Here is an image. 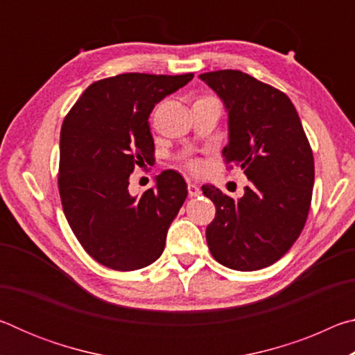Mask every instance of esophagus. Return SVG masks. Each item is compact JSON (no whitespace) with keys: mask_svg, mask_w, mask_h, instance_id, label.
<instances>
[{"mask_svg":"<svg viewBox=\"0 0 355 355\" xmlns=\"http://www.w3.org/2000/svg\"><path fill=\"white\" fill-rule=\"evenodd\" d=\"M188 194L189 197H197L200 194V188L194 183H188Z\"/></svg>","mask_w":355,"mask_h":355,"instance_id":"1","label":"esophagus"}]
</instances>
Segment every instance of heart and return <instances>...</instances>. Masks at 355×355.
Returning <instances> with one entry per match:
<instances>
[{
    "label": "heart",
    "instance_id": "b5f03b06",
    "mask_svg": "<svg viewBox=\"0 0 355 355\" xmlns=\"http://www.w3.org/2000/svg\"><path fill=\"white\" fill-rule=\"evenodd\" d=\"M186 166H188L191 171H199L200 167H202V163H200L199 159L192 158V159H188V161H186Z\"/></svg>",
    "mask_w": 355,
    "mask_h": 355
}]
</instances>
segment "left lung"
Wrapping results in <instances>:
<instances>
[{
    "label": "left lung",
    "instance_id": "8db88e82",
    "mask_svg": "<svg viewBox=\"0 0 355 355\" xmlns=\"http://www.w3.org/2000/svg\"><path fill=\"white\" fill-rule=\"evenodd\" d=\"M228 110L227 169L239 166L249 184L233 199L213 184L207 243L216 261L235 271L271 266L296 243L307 222L315 161L296 107L286 95L239 70L202 73Z\"/></svg>",
    "mask_w": 355,
    "mask_h": 355
}]
</instances>
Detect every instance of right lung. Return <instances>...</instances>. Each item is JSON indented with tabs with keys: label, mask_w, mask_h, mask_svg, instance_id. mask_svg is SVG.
Wrapping results in <instances>:
<instances>
[{
	"label": "right lung",
	"mask_w": 355,
	"mask_h": 355,
	"mask_svg": "<svg viewBox=\"0 0 355 355\" xmlns=\"http://www.w3.org/2000/svg\"><path fill=\"white\" fill-rule=\"evenodd\" d=\"M194 75L122 73L89 86L61 128L58 186L83 249L114 271H137L163 254L167 228L188 196L184 178L164 171L156 188L133 197L130 175L155 161L148 116Z\"/></svg>",
	"instance_id": "right-lung-1"
}]
</instances>
